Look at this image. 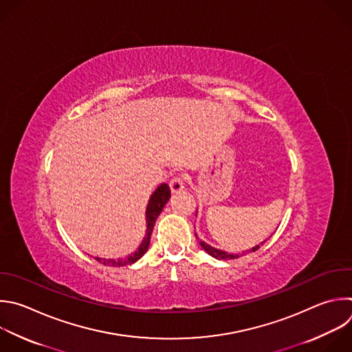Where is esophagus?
Masks as SVG:
<instances>
[{"mask_svg": "<svg viewBox=\"0 0 352 352\" xmlns=\"http://www.w3.org/2000/svg\"><path fill=\"white\" fill-rule=\"evenodd\" d=\"M185 186V178L182 175H175L170 181V189L173 193H178L184 189Z\"/></svg>", "mask_w": 352, "mask_h": 352, "instance_id": "34e87169", "label": "esophagus"}]
</instances>
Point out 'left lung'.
<instances>
[{
    "label": "left lung",
    "instance_id": "left-lung-1",
    "mask_svg": "<svg viewBox=\"0 0 352 352\" xmlns=\"http://www.w3.org/2000/svg\"><path fill=\"white\" fill-rule=\"evenodd\" d=\"M200 246L203 248V250H206L211 257H214V258H217V260H232V258H238V257H239V254H228V253H225V252H221V250H218V249L211 248L210 245H207V243H204V242H200ZM260 248H261V245L254 246V248H253L252 250H249V252H257ZM243 254H245V253H243Z\"/></svg>",
    "mask_w": 352,
    "mask_h": 352
}]
</instances>
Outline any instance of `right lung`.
<instances>
[{"instance_id":"1","label":"right lung","mask_w":352,"mask_h":352,"mask_svg":"<svg viewBox=\"0 0 352 352\" xmlns=\"http://www.w3.org/2000/svg\"><path fill=\"white\" fill-rule=\"evenodd\" d=\"M170 195H171V190H170V186L167 184H163L160 185L156 192L152 195L151 200H149V204H148V208H146V221H148V229H146V236L145 239L142 241L138 252H135L134 254L129 256L127 258H123V260H106V258H99V257H95V260L103 265H107V267H127V265H131L134 264L135 261H138L148 250L149 248V242H151V236H152V232H153V228H155V222H156V218L159 217V214L162 212L164 204L168 201L170 199Z\"/></svg>"}]
</instances>
